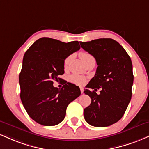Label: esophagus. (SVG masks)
Here are the masks:
<instances>
[{
  "mask_svg": "<svg viewBox=\"0 0 149 149\" xmlns=\"http://www.w3.org/2000/svg\"><path fill=\"white\" fill-rule=\"evenodd\" d=\"M80 92H81V94H82V93H83V92H84L83 87H80Z\"/></svg>",
  "mask_w": 149,
  "mask_h": 149,
  "instance_id": "obj_1",
  "label": "esophagus"
}]
</instances>
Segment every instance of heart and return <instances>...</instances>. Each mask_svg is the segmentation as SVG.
I'll return each instance as SVG.
<instances>
[{
	"mask_svg": "<svg viewBox=\"0 0 149 149\" xmlns=\"http://www.w3.org/2000/svg\"><path fill=\"white\" fill-rule=\"evenodd\" d=\"M79 56L81 60L83 61V62L85 64L89 62V61L94 60V57L92 56L90 53H89L88 52L85 51H81L79 53ZM70 60H71V56H68L66 57V59L64 61V68H67L69 65ZM69 81L71 82L73 84H76V85H83L86 81V79L85 77L82 76H78V75H73V76H70L69 78Z\"/></svg>",
	"mask_w": 149,
	"mask_h": 149,
	"instance_id": "1",
	"label": "heart"
}]
</instances>
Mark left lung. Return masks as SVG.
I'll use <instances>...</instances> for the list:
<instances>
[{"label": "left lung", "instance_id": "1", "mask_svg": "<svg viewBox=\"0 0 149 149\" xmlns=\"http://www.w3.org/2000/svg\"><path fill=\"white\" fill-rule=\"evenodd\" d=\"M80 44L94 57L98 65L94 77L84 91L92 99L90 105L84 109L85 119L93 126H109L121 119L131 99L134 79L131 59L112 39ZM100 88V94L97 95L95 92Z\"/></svg>", "mask_w": 149, "mask_h": 149}]
</instances>
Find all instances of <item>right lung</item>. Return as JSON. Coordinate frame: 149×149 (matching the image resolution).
Here are the masks:
<instances>
[{"mask_svg":"<svg viewBox=\"0 0 149 149\" xmlns=\"http://www.w3.org/2000/svg\"><path fill=\"white\" fill-rule=\"evenodd\" d=\"M80 48L78 41L68 43L42 37L26 52L19 74L20 97L27 113L43 126H55L63 121L68 105L80 95L79 87L70 82L61 89L53 80H62L64 61Z\"/></svg>","mask_w":149,"mask_h":149,"instance_id":"right-lung-1","label":"right lung"}]
</instances>
